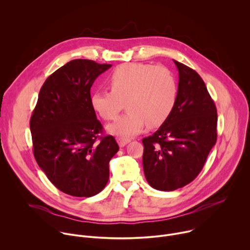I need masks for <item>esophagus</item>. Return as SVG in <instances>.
<instances>
[{
    "mask_svg": "<svg viewBox=\"0 0 250 250\" xmlns=\"http://www.w3.org/2000/svg\"><path fill=\"white\" fill-rule=\"evenodd\" d=\"M117 141H118V144H119V146H121V147H124V146H125L128 142L130 141V139H128V138H123V137H119L118 139H117Z\"/></svg>",
    "mask_w": 250,
    "mask_h": 250,
    "instance_id": "obj_1",
    "label": "esophagus"
}]
</instances>
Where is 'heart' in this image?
Here are the masks:
<instances>
[{
	"instance_id": "1",
	"label": "heart",
	"mask_w": 250,
	"mask_h": 250,
	"mask_svg": "<svg viewBox=\"0 0 250 250\" xmlns=\"http://www.w3.org/2000/svg\"><path fill=\"white\" fill-rule=\"evenodd\" d=\"M111 91L98 90L91 96L92 108L105 121L116 120L109 132L131 137L148 127L161 125L171 115L178 96L176 80L168 69L145 63L118 66L106 79Z\"/></svg>"
}]
</instances>
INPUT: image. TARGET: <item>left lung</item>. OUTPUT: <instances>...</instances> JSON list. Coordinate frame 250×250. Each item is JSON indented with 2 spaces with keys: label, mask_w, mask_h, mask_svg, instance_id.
<instances>
[{
  "label": "left lung",
  "mask_w": 250,
  "mask_h": 250,
  "mask_svg": "<svg viewBox=\"0 0 250 250\" xmlns=\"http://www.w3.org/2000/svg\"><path fill=\"white\" fill-rule=\"evenodd\" d=\"M179 72L178 96L169 118L142 139L145 175L160 191H174L192 182L217 142L215 103L200 75L173 60Z\"/></svg>",
  "instance_id": "left-lung-1"
}]
</instances>
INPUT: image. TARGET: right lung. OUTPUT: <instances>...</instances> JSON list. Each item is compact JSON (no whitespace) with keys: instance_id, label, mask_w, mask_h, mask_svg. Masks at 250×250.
I'll return each mask as SVG.
<instances>
[{"instance_id":"obj_1","label":"right lung","mask_w":250,"mask_h":250,"mask_svg":"<svg viewBox=\"0 0 250 250\" xmlns=\"http://www.w3.org/2000/svg\"><path fill=\"white\" fill-rule=\"evenodd\" d=\"M111 67L88 59L66 63L45 80L30 118L35 160L49 181L70 196L100 193L119 151L114 136L99 135L103 125L91 104L94 81Z\"/></svg>"}]
</instances>
